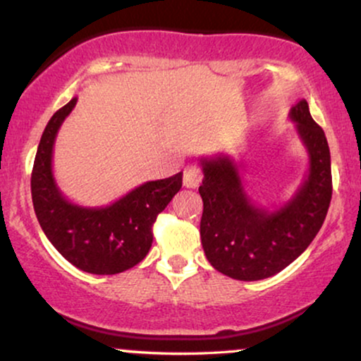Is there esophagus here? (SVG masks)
Masks as SVG:
<instances>
[{
	"instance_id": "1",
	"label": "esophagus",
	"mask_w": 361,
	"mask_h": 361,
	"mask_svg": "<svg viewBox=\"0 0 361 361\" xmlns=\"http://www.w3.org/2000/svg\"><path fill=\"white\" fill-rule=\"evenodd\" d=\"M202 183V171L197 166H188L183 173V185L186 188H198Z\"/></svg>"
}]
</instances>
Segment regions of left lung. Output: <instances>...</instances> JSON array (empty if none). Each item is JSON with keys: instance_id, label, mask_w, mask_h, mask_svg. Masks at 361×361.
<instances>
[{"instance_id": "1", "label": "left lung", "mask_w": 361, "mask_h": 361, "mask_svg": "<svg viewBox=\"0 0 361 361\" xmlns=\"http://www.w3.org/2000/svg\"><path fill=\"white\" fill-rule=\"evenodd\" d=\"M288 115L309 154V171L293 197L279 209L252 204L231 156L200 159L202 246L215 270L234 280H263L287 268L307 250L329 209L333 178L324 130L310 117L305 100L292 106Z\"/></svg>"}]
</instances>
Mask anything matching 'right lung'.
<instances>
[{
  "label": "right lung",
  "mask_w": 361,
  "mask_h": 361,
  "mask_svg": "<svg viewBox=\"0 0 361 361\" xmlns=\"http://www.w3.org/2000/svg\"><path fill=\"white\" fill-rule=\"evenodd\" d=\"M74 97L45 127L32 171V200L44 234L69 263L93 275H115L140 263L151 250L152 224L180 192L183 173L146 181L106 207H82L62 195L54 180L57 132L76 106Z\"/></svg>",
  "instance_id": "obj_1"
}]
</instances>
